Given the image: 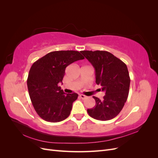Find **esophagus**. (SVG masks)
<instances>
[{"label": "esophagus", "instance_id": "esophagus-1", "mask_svg": "<svg viewBox=\"0 0 158 158\" xmlns=\"http://www.w3.org/2000/svg\"><path fill=\"white\" fill-rule=\"evenodd\" d=\"M80 98L81 99H85V98H87V96H85V95H83V94H80Z\"/></svg>", "mask_w": 158, "mask_h": 158}]
</instances>
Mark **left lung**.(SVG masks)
<instances>
[{
  "label": "left lung",
  "mask_w": 158,
  "mask_h": 158,
  "mask_svg": "<svg viewBox=\"0 0 158 158\" xmlns=\"http://www.w3.org/2000/svg\"><path fill=\"white\" fill-rule=\"evenodd\" d=\"M80 52L94 66L95 82L101 85L102 91L106 92L102 100L93 96L95 106L87 111L97 120H111L121 112L127 100L131 82L127 66L107 51Z\"/></svg>",
  "instance_id": "left-lung-1"
}]
</instances>
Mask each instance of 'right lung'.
Masks as SVG:
<instances>
[{"instance_id":"obj_1","label":"right lung","mask_w":158,"mask_h":158,"mask_svg":"<svg viewBox=\"0 0 158 158\" xmlns=\"http://www.w3.org/2000/svg\"><path fill=\"white\" fill-rule=\"evenodd\" d=\"M84 59L78 51H52L32 64L27 80L28 92L35 111L44 120L57 123L70 115L78 95L64 93L59 84L66 66Z\"/></svg>"}]
</instances>
